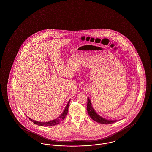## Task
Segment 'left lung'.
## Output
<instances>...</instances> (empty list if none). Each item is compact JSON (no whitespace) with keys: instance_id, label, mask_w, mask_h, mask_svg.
<instances>
[{"instance_id":"8db88e82","label":"left lung","mask_w":152,"mask_h":152,"mask_svg":"<svg viewBox=\"0 0 152 152\" xmlns=\"http://www.w3.org/2000/svg\"><path fill=\"white\" fill-rule=\"evenodd\" d=\"M87 111L89 115L91 118L94 121H97L99 123H101L103 124H112L114 123L117 121H110V120H107L106 119H104L103 118L101 117L100 116L98 115L96 113L94 110L91 106V101L89 99V98H88V104H87Z\"/></svg>"}]
</instances>
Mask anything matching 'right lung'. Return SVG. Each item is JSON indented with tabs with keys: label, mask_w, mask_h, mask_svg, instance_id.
<instances>
[{
	"label": "right lung",
	"mask_w": 152,
	"mask_h": 152,
	"mask_svg": "<svg viewBox=\"0 0 152 152\" xmlns=\"http://www.w3.org/2000/svg\"><path fill=\"white\" fill-rule=\"evenodd\" d=\"M69 102H70V100L67 103L66 109L64 110V111H63V113L61 114V115L59 117H58L56 119L53 120L51 121H48V122H39V121L32 120L31 119L29 118V119L31 120V121H33L35 124H37V125L39 126H46H46H55L56 124H58L61 123V121H63L64 119V118H66V116L67 115V113H68V106H69Z\"/></svg>",
	"instance_id": "obj_1"
}]
</instances>
